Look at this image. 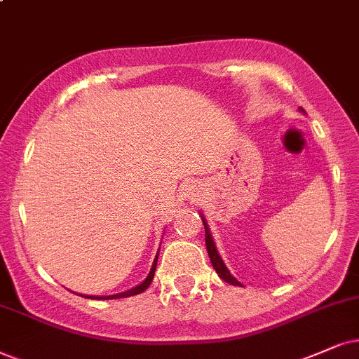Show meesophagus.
<instances>
[{"mask_svg":"<svg viewBox=\"0 0 359 359\" xmlns=\"http://www.w3.org/2000/svg\"><path fill=\"white\" fill-rule=\"evenodd\" d=\"M187 192H189V195H192V197H194V192H195V189H187Z\"/></svg>","mask_w":359,"mask_h":359,"instance_id":"34e87169","label":"esophagus"}]
</instances>
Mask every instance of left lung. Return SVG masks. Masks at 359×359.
Masks as SVG:
<instances>
[{"label": "left lung", "mask_w": 359, "mask_h": 359, "mask_svg": "<svg viewBox=\"0 0 359 359\" xmlns=\"http://www.w3.org/2000/svg\"><path fill=\"white\" fill-rule=\"evenodd\" d=\"M302 111H303V109H302ZM202 222H203V229H205L207 252H208V257H210V262H212L213 269H215V271H217V273H219L220 278L224 280V281H226V283L237 285V287H242V283H240V281H237V278H235V276L230 273L229 269H226V266H225L224 260H222V258H220L219 252H217V247H215V243H213L210 230H208V225H207V222H205V219H203V217H202Z\"/></svg>", "instance_id": "obj_1"}]
</instances>
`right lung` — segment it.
Returning a JSON list of instances; mask_svg holds the SVG:
<instances>
[{
	"label": "right lung",
	"instance_id": "right-lung-1",
	"mask_svg": "<svg viewBox=\"0 0 359 359\" xmlns=\"http://www.w3.org/2000/svg\"><path fill=\"white\" fill-rule=\"evenodd\" d=\"M158 255V253H157ZM157 255H156V260L152 263V269L149 271L147 278L142 281V283L137 285V287H134L133 290H127L124 293H117V294H109V297H89V294H86L84 298H93V300H109V298H127V297H134V294H139L142 292H146L149 288V285L152 283V278H154V273H156V266H157Z\"/></svg>",
	"mask_w": 359,
	"mask_h": 359
}]
</instances>
